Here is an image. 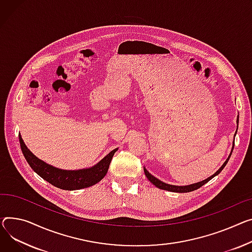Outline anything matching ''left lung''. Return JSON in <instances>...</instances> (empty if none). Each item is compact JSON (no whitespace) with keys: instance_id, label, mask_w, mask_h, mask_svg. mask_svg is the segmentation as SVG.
Wrapping results in <instances>:
<instances>
[{"instance_id":"8db88e82","label":"left lung","mask_w":252,"mask_h":252,"mask_svg":"<svg viewBox=\"0 0 252 252\" xmlns=\"http://www.w3.org/2000/svg\"><path fill=\"white\" fill-rule=\"evenodd\" d=\"M238 122H239V121H238V119H237V124H238ZM233 148H234V147H233ZM232 152H233V150H232ZM231 154H232V153H231ZM231 154H230V156H231ZM230 156H229L228 159L225 161V163L222 165L221 168H220L219 170H218L214 175H212L211 177L207 178L206 180H203V181L194 183V184H190V186H186V187H176V186H171V184H167V183H165V182H162L161 180H159V179L156 178L155 176L151 175V174L147 171V169L145 168V167H144V171H145V174H146L147 178H148L151 182H152L155 187H157V188L160 189L168 190V191H172V192H189V191H193V190H195V189H199V188H202L203 186H205V184H206L208 181H210L213 177H215L216 175L219 174V173L224 169V167L226 166V164L228 163V160H229Z\"/></svg>"}]
</instances>
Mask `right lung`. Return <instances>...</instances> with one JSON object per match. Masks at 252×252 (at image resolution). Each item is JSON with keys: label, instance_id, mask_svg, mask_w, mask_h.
<instances>
[{"label": "right lung", "instance_id": "add662e5", "mask_svg": "<svg viewBox=\"0 0 252 252\" xmlns=\"http://www.w3.org/2000/svg\"><path fill=\"white\" fill-rule=\"evenodd\" d=\"M19 142L22 153L31 168L41 178H43L50 184H53L54 187L64 190H76L81 189H86L99 182L106 175L111 159L117 150H112L108 155H106L101 161L97 163L95 166L91 167V168L72 171L56 168V167L50 166L45 162L41 161L40 159H38L36 156H34L30 152L20 135Z\"/></svg>", "mask_w": 252, "mask_h": 252}]
</instances>
